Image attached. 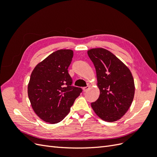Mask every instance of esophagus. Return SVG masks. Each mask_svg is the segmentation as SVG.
Instances as JSON below:
<instances>
[{
    "instance_id": "esophagus-1",
    "label": "esophagus",
    "mask_w": 157,
    "mask_h": 157,
    "mask_svg": "<svg viewBox=\"0 0 157 157\" xmlns=\"http://www.w3.org/2000/svg\"><path fill=\"white\" fill-rule=\"evenodd\" d=\"M89 88H90V86H86V87H84V88H83L84 92H87Z\"/></svg>"
}]
</instances>
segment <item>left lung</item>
Returning <instances> with one entry per match:
<instances>
[{
    "label": "left lung",
    "instance_id": "8db88e82",
    "mask_svg": "<svg viewBox=\"0 0 157 157\" xmlns=\"http://www.w3.org/2000/svg\"><path fill=\"white\" fill-rule=\"evenodd\" d=\"M96 68L100 95L91 103L102 120H119L130 108L135 93L134 81L130 69L111 52L104 48L88 51Z\"/></svg>",
    "mask_w": 157,
    "mask_h": 157
}]
</instances>
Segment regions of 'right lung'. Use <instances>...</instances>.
I'll list each match as a JSON object with an SVG mask.
<instances>
[{"label":"right lung","instance_id":"right-lung-1","mask_svg":"<svg viewBox=\"0 0 157 157\" xmlns=\"http://www.w3.org/2000/svg\"><path fill=\"white\" fill-rule=\"evenodd\" d=\"M73 56L71 50H57L38 64L31 75L28 96L35 113L46 122L62 121L82 92L71 86L68 67Z\"/></svg>","mask_w":157,"mask_h":157}]
</instances>
